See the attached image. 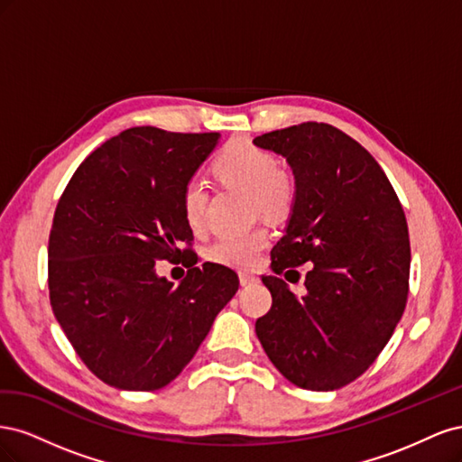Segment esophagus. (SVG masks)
Masks as SVG:
<instances>
[{
  "label": "esophagus",
  "instance_id": "esophagus-1",
  "mask_svg": "<svg viewBox=\"0 0 462 462\" xmlns=\"http://www.w3.org/2000/svg\"><path fill=\"white\" fill-rule=\"evenodd\" d=\"M239 282H241V285H243V287H248V285H254V283H258V277H256V275H250V273L241 272V273H239Z\"/></svg>",
  "mask_w": 462,
  "mask_h": 462
}]
</instances>
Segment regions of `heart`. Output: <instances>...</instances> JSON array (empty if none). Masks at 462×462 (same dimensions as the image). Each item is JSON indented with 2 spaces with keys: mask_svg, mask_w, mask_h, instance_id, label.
<instances>
[{
  "mask_svg": "<svg viewBox=\"0 0 462 462\" xmlns=\"http://www.w3.org/2000/svg\"><path fill=\"white\" fill-rule=\"evenodd\" d=\"M214 173L223 187L250 194L253 212L265 219L279 221L291 214L295 204V187L279 170L277 160L248 141H233L214 162ZM183 214L192 229H202L208 214L209 194L200 179H190L183 189ZM265 231L221 236L208 248V260L231 268H250L258 262L265 246Z\"/></svg>",
  "mask_w": 462,
  "mask_h": 462,
  "instance_id": "obj_1",
  "label": "heart"
}]
</instances>
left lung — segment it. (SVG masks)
<instances>
[{"label": "left lung", "mask_w": 462, "mask_h": 462, "mask_svg": "<svg viewBox=\"0 0 462 462\" xmlns=\"http://www.w3.org/2000/svg\"><path fill=\"white\" fill-rule=\"evenodd\" d=\"M253 143L283 156L295 177V204L272 248L273 275H262L272 310L256 335L291 383L339 389L370 368L404 312L407 217L382 167L331 125L302 123ZM306 261L313 268L299 300L276 275Z\"/></svg>", "instance_id": "left-lung-1"}]
</instances>
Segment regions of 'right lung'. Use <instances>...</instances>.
Returning a JSON list of instances; mask_svg holds the SVG:
<instances>
[{
  "mask_svg": "<svg viewBox=\"0 0 462 462\" xmlns=\"http://www.w3.org/2000/svg\"><path fill=\"white\" fill-rule=\"evenodd\" d=\"M219 136L123 131L79 165L55 208L51 309L80 360L107 385L171 383L239 291L231 268L197 265L199 258L177 285L156 272V260L192 256L179 248L194 241L180 197Z\"/></svg>",
  "mask_w": 462,
  "mask_h": 462,
  "instance_id": "add662e5",
  "label": "right lung"
}]
</instances>
